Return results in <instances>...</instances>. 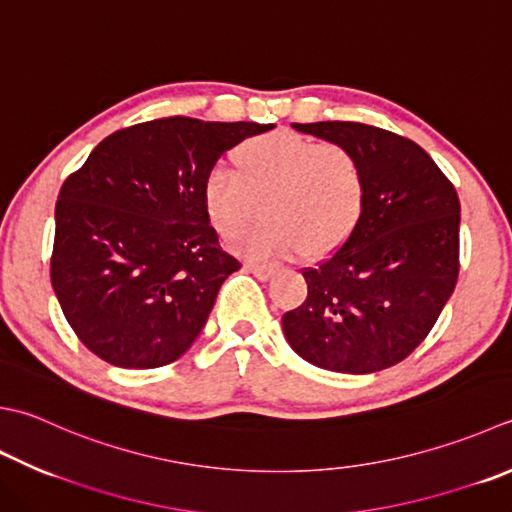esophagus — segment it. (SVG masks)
<instances>
[{
    "label": "esophagus",
    "mask_w": 512,
    "mask_h": 512,
    "mask_svg": "<svg viewBox=\"0 0 512 512\" xmlns=\"http://www.w3.org/2000/svg\"><path fill=\"white\" fill-rule=\"evenodd\" d=\"M244 270L246 273H253L257 279H262V282H266V279H270L275 275V268L273 266H259V264H244Z\"/></svg>",
    "instance_id": "1"
}]
</instances>
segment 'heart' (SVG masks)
Segmentation results:
<instances>
[{
	"label": "heart",
	"instance_id": "obj_1",
	"mask_svg": "<svg viewBox=\"0 0 512 512\" xmlns=\"http://www.w3.org/2000/svg\"><path fill=\"white\" fill-rule=\"evenodd\" d=\"M233 170L204 177L202 204L224 239L253 222L264 202L266 222L237 237L246 259L319 257L342 246L364 210L366 182L357 157L337 144L279 130L246 139L233 153Z\"/></svg>",
	"mask_w": 512,
	"mask_h": 512
}]
</instances>
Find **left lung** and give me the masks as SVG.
Instances as JSON below:
<instances>
[{
  "instance_id": "left-lung-1",
  "label": "left lung",
  "mask_w": 512,
  "mask_h": 512,
  "mask_svg": "<svg viewBox=\"0 0 512 512\" xmlns=\"http://www.w3.org/2000/svg\"><path fill=\"white\" fill-rule=\"evenodd\" d=\"M344 146L364 170L362 217L346 242L304 270L308 297L282 317L308 364L377 373L424 342L459 273V197L422 146L359 122L293 124Z\"/></svg>"
}]
</instances>
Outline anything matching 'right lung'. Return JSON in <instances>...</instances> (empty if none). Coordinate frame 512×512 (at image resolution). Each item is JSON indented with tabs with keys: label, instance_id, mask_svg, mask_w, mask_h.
Segmentation results:
<instances>
[{
	"label": "right lung",
	"instance_id": "add662e5",
	"mask_svg": "<svg viewBox=\"0 0 512 512\" xmlns=\"http://www.w3.org/2000/svg\"><path fill=\"white\" fill-rule=\"evenodd\" d=\"M273 128L153 119L108 135L59 190L50 282L70 328L104 362L157 368L202 333L219 288L242 268L202 204L226 150Z\"/></svg>",
	"mask_w": 512,
	"mask_h": 512
}]
</instances>
